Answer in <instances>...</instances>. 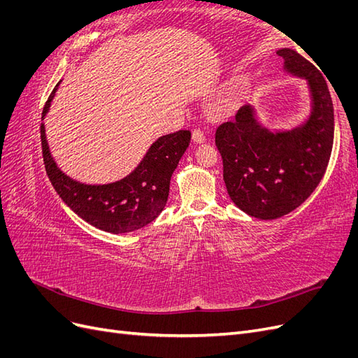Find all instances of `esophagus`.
Returning a JSON list of instances; mask_svg holds the SVG:
<instances>
[{
	"mask_svg": "<svg viewBox=\"0 0 358 358\" xmlns=\"http://www.w3.org/2000/svg\"><path fill=\"white\" fill-rule=\"evenodd\" d=\"M192 140L196 143H204L206 142V137H204V134H203V131H201L200 128L192 129Z\"/></svg>",
	"mask_w": 358,
	"mask_h": 358,
	"instance_id": "obj_1",
	"label": "esophagus"
}]
</instances>
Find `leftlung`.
<instances>
[{"mask_svg":"<svg viewBox=\"0 0 358 358\" xmlns=\"http://www.w3.org/2000/svg\"><path fill=\"white\" fill-rule=\"evenodd\" d=\"M276 53L284 58L287 73L308 82L312 107L306 122L288 131H268L248 104L215 134L230 199L259 220L280 218L315 191L326 173L334 134L331 96L320 70L292 49Z\"/></svg>","mask_w":358,"mask_h":358,"instance_id":"8db88e82","label":"left lung"}]
</instances>
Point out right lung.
Masks as SVG:
<instances>
[{
	"label": "right lung",
	"mask_w": 358,
	"mask_h": 358,
	"mask_svg": "<svg viewBox=\"0 0 358 358\" xmlns=\"http://www.w3.org/2000/svg\"><path fill=\"white\" fill-rule=\"evenodd\" d=\"M58 85L49 95L43 117L49 110ZM40 137L46 173L62 201L99 230L121 234L142 229L164 209L171 175L189 145L191 133L180 129L159 137L128 176L104 185H86L67 176L50 155L45 124L40 127Z\"/></svg>",
	"instance_id": "add662e5"
}]
</instances>
